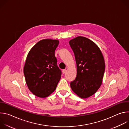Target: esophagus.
I'll use <instances>...</instances> for the list:
<instances>
[{
    "instance_id": "1",
    "label": "esophagus",
    "mask_w": 129,
    "mask_h": 129,
    "mask_svg": "<svg viewBox=\"0 0 129 129\" xmlns=\"http://www.w3.org/2000/svg\"><path fill=\"white\" fill-rule=\"evenodd\" d=\"M66 69L63 70V73H65L66 72Z\"/></svg>"
}]
</instances>
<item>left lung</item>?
Segmentation results:
<instances>
[{
  "label": "left lung",
  "instance_id": "1",
  "mask_svg": "<svg viewBox=\"0 0 129 129\" xmlns=\"http://www.w3.org/2000/svg\"><path fill=\"white\" fill-rule=\"evenodd\" d=\"M75 53L77 75L70 82L74 92L82 99L94 94L100 87L105 70L102 53L93 41L79 36L69 41Z\"/></svg>",
  "mask_w": 129,
  "mask_h": 129
}]
</instances>
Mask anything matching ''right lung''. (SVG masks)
I'll use <instances>...</instances> for the list:
<instances>
[{
  "instance_id": "right-lung-1",
  "label": "right lung",
  "mask_w": 129,
  "mask_h": 129,
  "mask_svg": "<svg viewBox=\"0 0 129 129\" xmlns=\"http://www.w3.org/2000/svg\"><path fill=\"white\" fill-rule=\"evenodd\" d=\"M59 42L57 40H42L27 54L23 69L25 81L29 90L38 97L49 96L61 79L62 71L54 56Z\"/></svg>"
}]
</instances>
